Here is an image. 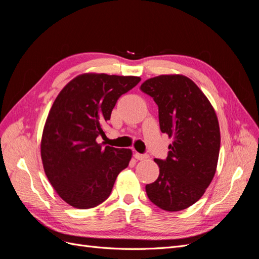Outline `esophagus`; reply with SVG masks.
<instances>
[{"label":"esophagus","instance_id":"esophagus-1","mask_svg":"<svg viewBox=\"0 0 259 259\" xmlns=\"http://www.w3.org/2000/svg\"><path fill=\"white\" fill-rule=\"evenodd\" d=\"M134 156H135V159H137L139 161H143V160L148 159V155L147 154H142V153H138V152H135Z\"/></svg>","mask_w":259,"mask_h":259}]
</instances>
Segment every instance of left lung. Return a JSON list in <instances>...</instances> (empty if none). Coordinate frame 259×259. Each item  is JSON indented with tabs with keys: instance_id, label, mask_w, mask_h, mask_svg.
<instances>
[{
	"instance_id": "obj_1",
	"label": "left lung",
	"mask_w": 259,
	"mask_h": 259,
	"mask_svg": "<svg viewBox=\"0 0 259 259\" xmlns=\"http://www.w3.org/2000/svg\"><path fill=\"white\" fill-rule=\"evenodd\" d=\"M140 90L159 107L161 132L173 138L166 160H154L160 174L146 186L147 195L164 210H183L204 194L214 178L221 148L216 112L197 84L182 74L151 77Z\"/></svg>"
}]
</instances>
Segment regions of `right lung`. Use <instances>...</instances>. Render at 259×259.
Here are the masks:
<instances>
[{
	"label": "right lung",
	"mask_w": 259,
	"mask_h": 259,
	"mask_svg": "<svg viewBox=\"0 0 259 259\" xmlns=\"http://www.w3.org/2000/svg\"><path fill=\"white\" fill-rule=\"evenodd\" d=\"M140 82L139 76L83 73L60 91L46 119L41 158L46 176L69 205L88 209L110 195L131 149L105 148L104 137L117 99Z\"/></svg>",
	"instance_id": "1"
}]
</instances>
